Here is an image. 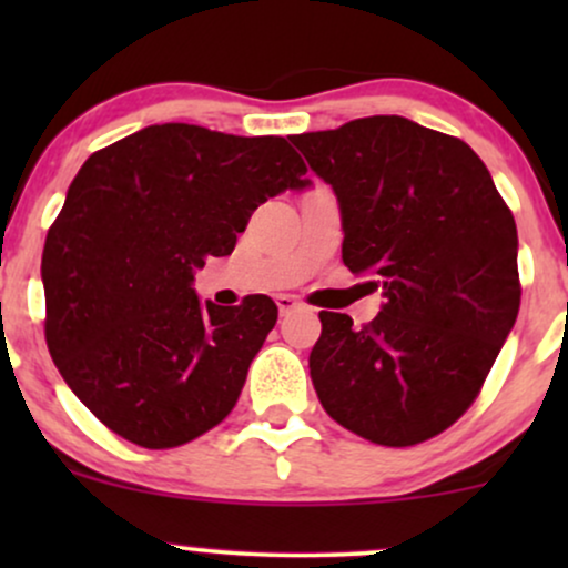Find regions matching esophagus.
<instances>
[{
  "label": "esophagus",
  "mask_w": 568,
  "mask_h": 568,
  "mask_svg": "<svg viewBox=\"0 0 568 568\" xmlns=\"http://www.w3.org/2000/svg\"><path fill=\"white\" fill-rule=\"evenodd\" d=\"M275 304H277L280 315H288V312H291V310H296V306H298V302H296V296H288V293H280V296L275 298Z\"/></svg>",
  "instance_id": "obj_1"
}]
</instances>
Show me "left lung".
Segmentation results:
<instances>
[{
    "label": "left lung",
    "mask_w": 568,
    "mask_h": 568,
    "mask_svg": "<svg viewBox=\"0 0 568 568\" xmlns=\"http://www.w3.org/2000/svg\"><path fill=\"white\" fill-rule=\"evenodd\" d=\"M334 189L342 258L376 277L363 328L321 312L310 376L331 419L379 446L452 427L484 387L520 306L518 230L465 141L397 114L291 135Z\"/></svg>",
    "instance_id": "8db88e82"
}]
</instances>
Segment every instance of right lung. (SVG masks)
<instances>
[{
	"label": "right lung",
	"instance_id": "1",
	"mask_svg": "<svg viewBox=\"0 0 568 568\" xmlns=\"http://www.w3.org/2000/svg\"><path fill=\"white\" fill-rule=\"evenodd\" d=\"M280 135L149 125L90 154L42 251L44 336L71 393L143 448L200 438L237 403L277 323L270 296L200 302L194 272L230 256L262 202L306 189Z\"/></svg>",
	"mask_w": 568,
	"mask_h": 568
}]
</instances>
